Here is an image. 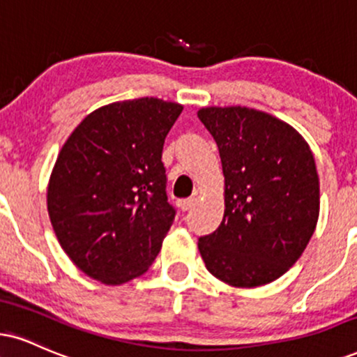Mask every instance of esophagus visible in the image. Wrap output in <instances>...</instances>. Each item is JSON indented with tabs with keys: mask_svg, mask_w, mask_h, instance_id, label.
<instances>
[{
	"mask_svg": "<svg viewBox=\"0 0 357 357\" xmlns=\"http://www.w3.org/2000/svg\"><path fill=\"white\" fill-rule=\"evenodd\" d=\"M196 197H188V199L179 201V208H181V211H190L192 206L196 204Z\"/></svg>",
	"mask_w": 357,
	"mask_h": 357,
	"instance_id": "esophagus-1",
	"label": "esophagus"
}]
</instances>
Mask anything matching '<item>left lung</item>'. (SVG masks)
Instances as JSON below:
<instances>
[{
  "label": "left lung",
  "instance_id": "8db88e82",
  "mask_svg": "<svg viewBox=\"0 0 357 357\" xmlns=\"http://www.w3.org/2000/svg\"><path fill=\"white\" fill-rule=\"evenodd\" d=\"M197 118L225 174V216L197 243L206 268L234 287L276 281L301 257L319 218L311 148L291 124L246 106H209Z\"/></svg>",
  "mask_w": 357,
  "mask_h": 357
}]
</instances>
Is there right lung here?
<instances>
[{
    "label": "right lung",
    "mask_w": 357,
    "mask_h": 357,
    "mask_svg": "<svg viewBox=\"0 0 357 357\" xmlns=\"http://www.w3.org/2000/svg\"><path fill=\"white\" fill-rule=\"evenodd\" d=\"M181 111L158 98L111 102L86 116L58 154L51 225L76 268L102 284L148 271L173 225L161 156Z\"/></svg>",
    "instance_id": "obj_1"
}]
</instances>
